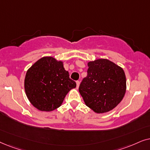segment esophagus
I'll return each mask as SVG.
<instances>
[{
	"mask_svg": "<svg viewBox=\"0 0 150 150\" xmlns=\"http://www.w3.org/2000/svg\"><path fill=\"white\" fill-rule=\"evenodd\" d=\"M76 83H77V88H78L79 86V84H80V81H76Z\"/></svg>",
	"mask_w": 150,
	"mask_h": 150,
	"instance_id": "1",
	"label": "esophagus"
}]
</instances>
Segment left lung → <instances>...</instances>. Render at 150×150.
<instances>
[{
    "mask_svg": "<svg viewBox=\"0 0 150 150\" xmlns=\"http://www.w3.org/2000/svg\"><path fill=\"white\" fill-rule=\"evenodd\" d=\"M87 76L79 91L86 105L96 113H105L115 108L126 91V78L123 69L107 59L88 63Z\"/></svg>",
    "mask_w": 150,
    "mask_h": 150,
    "instance_id": "1",
    "label": "left lung"
}]
</instances>
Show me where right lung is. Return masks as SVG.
Masks as SVG:
<instances>
[{"instance_id": "obj_1", "label": "right lung", "mask_w": 150, "mask_h": 150, "mask_svg": "<svg viewBox=\"0 0 150 150\" xmlns=\"http://www.w3.org/2000/svg\"><path fill=\"white\" fill-rule=\"evenodd\" d=\"M76 87L69 77L63 62L53 57H43L27 70L25 90L32 105L40 111L50 112L59 108L66 95Z\"/></svg>"}]
</instances>
